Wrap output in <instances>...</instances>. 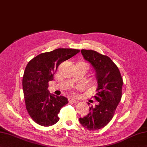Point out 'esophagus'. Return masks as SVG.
<instances>
[{
  "label": "esophagus",
  "mask_w": 147,
  "mask_h": 147,
  "mask_svg": "<svg viewBox=\"0 0 147 147\" xmlns=\"http://www.w3.org/2000/svg\"><path fill=\"white\" fill-rule=\"evenodd\" d=\"M69 102H71V103H73V104H76L78 103V101L76 100H74V99H68Z\"/></svg>",
  "instance_id": "esophagus-1"
}]
</instances>
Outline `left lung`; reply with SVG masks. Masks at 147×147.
I'll return each mask as SVG.
<instances>
[{"label": "left lung", "instance_id": "left-lung-1", "mask_svg": "<svg viewBox=\"0 0 147 147\" xmlns=\"http://www.w3.org/2000/svg\"><path fill=\"white\" fill-rule=\"evenodd\" d=\"M81 52L94 69L97 81L94 98L98 102L89 108L87 115L80 118V122L88 130H96L107 125L113 118L121 100L123 80L118 67L107 56L94 50Z\"/></svg>", "mask_w": 147, "mask_h": 147}]
</instances>
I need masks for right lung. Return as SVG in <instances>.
Masks as SVG:
<instances>
[{
    "instance_id": "obj_1",
    "label": "right lung",
    "mask_w": 147,
    "mask_h": 147,
    "mask_svg": "<svg viewBox=\"0 0 147 147\" xmlns=\"http://www.w3.org/2000/svg\"><path fill=\"white\" fill-rule=\"evenodd\" d=\"M80 52L71 48H58L43 53L30 60L24 71L22 86L26 109L36 123L48 127L59 120L60 109L68 103L66 97L49 92L48 82L53 81L58 66Z\"/></svg>"
}]
</instances>
